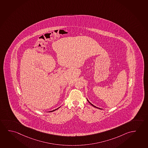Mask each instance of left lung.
Wrapping results in <instances>:
<instances>
[{
    "mask_svg": "<svg viewBox=\"0 0 148 148\" xmlns=\"http://www.w3.org/2000/svg\"><path fill=\"white\" fill-rule=\"evenodd\" d=\"M87 101H88V102H89V103H90V104H91V105H92V106H93L94 107H95V108H99V109H101V108H97V107H96V106H94L93 104H92V103H90V102H89V101H88V100H87Z\"/></svg>",
    "mask_w": 148,
    "mask_h": 148,
    "instance_id": "1",
    "label": "left lung"
}]
</instances>
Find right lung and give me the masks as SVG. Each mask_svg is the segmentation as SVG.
I'll use <instances>...</instances> for the list:
<instances>
[{"label":"right lung","instance_id":"right-lung-1","mask_svg":"<svg viewBox=\"0 0 148 148\" xmlns=\"http://www.w3.org/2000/svg\"><path fill=\"white\" fill-rule=\"evenodd\" d=\"M57 109H58V108H57ZM57 109H56V110H57ZM52 110V111H50V112H53V111H54V110Z\"/></svg>","mask_w":148,"mask_h":148}]
</instances>
